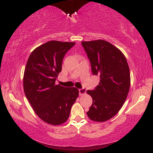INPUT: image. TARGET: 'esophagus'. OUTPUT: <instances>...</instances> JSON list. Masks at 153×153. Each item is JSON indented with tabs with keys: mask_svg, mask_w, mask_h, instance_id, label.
<instances>
[{
	"mask_svg": "<svg viewBox=\"0 0 153 153\" xmlns=\"http://www.w3.org/2000/svg\"><path fill=\"white\" fill-rule=\"evenodd\" d=\"M79 93L80 95H83L84 94H85V93H86V90H85V88L79 89Z\"/></svg>",
	"mask_w": 153,
	"mask_h": 153,
	"instance_id": "34e87169",
	"label": "esophagus"
}]
</instances>
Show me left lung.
<instances>
[{
    "label": "left lung",
    "instance_id": "left-lung-1",
    "mask_svg": "<svg viewBox=\"0 0 153 153\" xmlns=\"http://www.w3.org/2000/svg\"><path fill=\"white\" fill-rule=\"evenodd\" d=\"M81 45L92 72L100 79L93 91H87L93 98L87 115L95 122H104L120 111L127 99L130 86L129 65L124 54L108 42L98 39L82 42Z\"/></svg>",
    "mask_w": 153,
    "mask_h": 153
}]
</instances>
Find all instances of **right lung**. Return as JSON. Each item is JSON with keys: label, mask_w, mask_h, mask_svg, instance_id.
Masks as SVG:
<instances>
[{"label": "right lung", "mask_w": 153, "mask_h": 153, "mask_svg": "<svg viewBox=\"0 0 153 153\" xmlns=\"http://www.w3.org/2000/svg\"><path fill=\"white\" fill-rule=\"evenodd\" d=\"M75 42L49 41L37 47L29 56L24 74L26 97L40 119L48 124L66 122L79 90L56 85L65 53Z\"/></svg>", "instance_id": "1"}]
</instances>
